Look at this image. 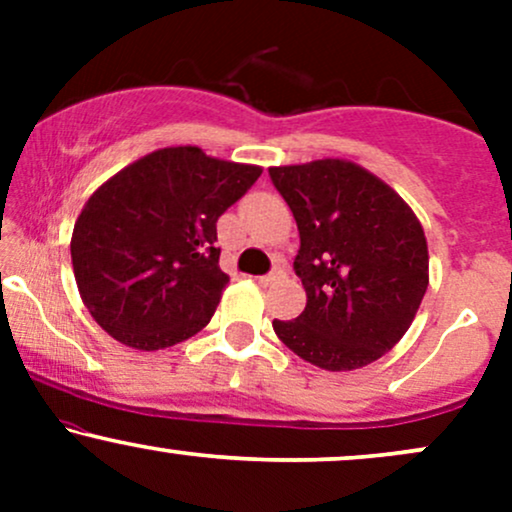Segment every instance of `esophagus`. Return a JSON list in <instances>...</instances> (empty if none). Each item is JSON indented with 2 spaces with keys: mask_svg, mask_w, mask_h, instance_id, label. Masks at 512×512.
<instances>
[{
  "mask_svg": "<svg viewBox=\"0 0 512 512\" xmlns=\"http://www.w3.org/2000/svg\"><path fill=\"white\" fill-rule=\"evenodd\" d=\"M281 279H284V269H281V267H274L269 274L257 276V281H260L262 286H272V284H276V281H281Z\"/></svg>",
  "mask_w": 512,
  "mask_h": 512,
  "instance_id": "1",
  "label": "esophagus"
}]
</instances>
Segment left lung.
Returning <instances> with one entry per match:
<instances>
[{
  "mask_svg": "<svg viewBox=\"0 0 512 512\" xmlns=\"http://www.w3.org/2000/svg\"><path fill=\"white\" fill-rule=\"evenodd\" d=\"M301 233L293 269L305 310L272 327L293 354L325 370L378 361L409 330L428 289L424 228L402 197L339 158L269 168Z\"/></svg>",
  "mask_w": 512,
  "mask_h": 512,
  "instance_id": "left-lung-1",
  "label": "left lung"
}]
</instances>
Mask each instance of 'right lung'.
Returning <instances> with one entry per match:
<instances>
[{
	"label": "right lung",
	"mask_w": 512,
	"mask_h": 512,
	"mask_svg": "<svg viewBox=\"0 0 512 512\" xmlns=\"http://www.w3.org/2000/svg\"><path fill=\"white\" fill-rule=\"evenodd\" d=\"M260 175V166L170 146L103 182L72 233L76 286L93 320L139 351L207 327L228 284L216 221Z\"/></svg>",
	"instance_id": "add662e5"
}]
</instances>
